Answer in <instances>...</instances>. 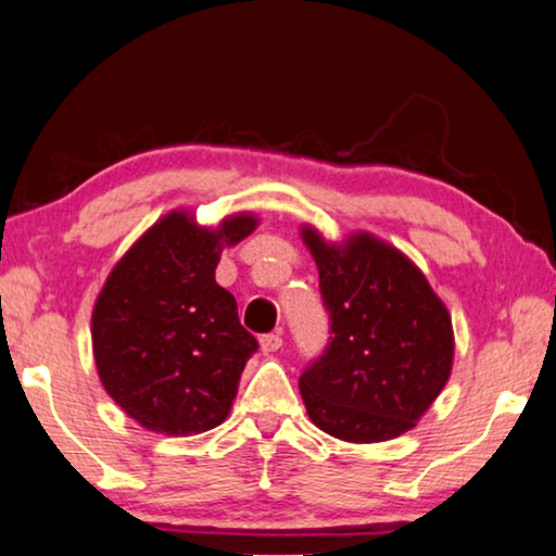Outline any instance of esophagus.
<instances>
[{"instance_id":"obj_1","label":"esophagus","mask_w":556,"mask_h":556,"mask_svg":"<svg viewBox=\"0 0 556 556\" xmlns=\"http://www.w3.org/2000/svg\"><path fill=\"white\" fill-rule=\"evenodd\" d=\"M280 348H283V338H280V332H266V336H261L263 353H276Z\"/></svg>"}]
</instances>
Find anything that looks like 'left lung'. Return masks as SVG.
Returning <instances> with one entry per match:
<instances>
[{
    "mask_svg": "<svg viewBox=\"0 0 556 556\" xmlns=\"http://www.w3.org/2000/svg\"><path fill=\"white\" fill-rule=\"evenodd\" d=\"M303 238L330 318L326 350L298 380L307 415L338 440L397 438L450 378L447 307L403 253L370 236H355L345 249L311 228Z\"/></svg>",
    "mask_w": 556,
    "mask_h": 556,
    "instance_id": "1",
    "label": "left lung"
}]
</instances>
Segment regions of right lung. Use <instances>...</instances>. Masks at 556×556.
<instances>
[{
  "label": "right lung",
  "mask_w": 556,
  "mask_h": 556,
  "mask_svg": "<svg viewBox=\"0 0 556 556\" xmlns=\"http://www.w3.org/2000/svg\"><path fill=\"white\" fill-rule=\"evenodd\" d=\"M253 216L218 230L168 213L111 270L91 315L99 378L116 405L161 434H199L226 420L238 380L258 350L236 298L216 283L224 245Z\"/></svg>",
  "instance_id": "1"
}]
</instances>
